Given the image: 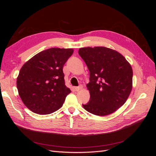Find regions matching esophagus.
<instances>
[{
    "instance_id": "obj_1",
    "label": "esophagus",
    "mask_w": 156,
    "mask_h": 156,
    "mask_svg": "<svg viewBox=\"0 0 156 156\" xmlns=\"http://www.w3.org/2000/svg\"><path fill=\"white\" fill-rule=\"evenodd\" d=\"M81 88H82V87H81V86H80V87H75L73 88L75 91H79V90H81Z\"/></svg>"
}]
</instances>
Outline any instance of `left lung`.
<instances>
[{"label": "left lung", "instance_id": "left-lung-1", "mask_svg": "<svg viewBox=\"0 0 156 156\" xmlns=\"http://www.w3.org/2000/svg\"><path fill=\"white\" fill-rule=\"evenodd\" d=\"M79 55L90 72L89 101L83 105L93 115L105 116L124 104L132 89L133 70L119 52L105 47L83 48Z\"/></svg>", "mask_w": 156, "mask_h": 156}]
</instances>
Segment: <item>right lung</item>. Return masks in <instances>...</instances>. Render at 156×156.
Returning a JSON list of instances; mask_svg holds the SVG:
<instances>
[{
    "label": "right lung",
    "mask_w": 156,
    "mask_h": 156,
    "mask_svg": "<svg viewBox=\"0 0 156 156\" xmlns=\"http://www.w3.org/2000/svg\"><path fill=\"white\" fill-rule=\"evenodd\" d=\"M73 49L42 51L23 66L17 79L19 95L36 114H51L62 106L71 92L65 85L63 66Z\"/></svg>",
    "instance_id": "1"
}]
</instances>
